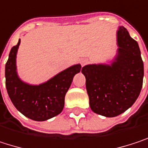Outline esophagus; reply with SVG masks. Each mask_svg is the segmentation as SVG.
Returning <instances> with one entry per match:
<instances>
[{"instance_id":"34e87169","label":"esophagus","mask_w":148,"mask_h":148,"mask_svg":"<svg viewBox=\"0 0 148 148\" xmlns=\"http://www.w3.org/2000/svg\"><path fill=\"white\" fill-rule=\"evenodd\" d=\"M87 62H88V60H87L86 59H83V60H81V65L83 66V65H85L87 64Z\"/></svg>"}]
</instances>
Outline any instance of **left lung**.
I'll return each mask as SVG.
<instances>
[{
  "label": "left lung",
  "instance_id": "1",
  "mask_svg": "<svg viewBox=\"0 0 148 148\" xmlns=\"http://www.w3.org/2000/svg\"><path fill=\"white\" fill-rule=\"evenodd\" d=\"M118 54L111 65L82 68L91 110L112 118L128 110L140 93L144 67L137 42L123 26L117 32Z\"/></svg>",
  "mask_w": 148,
  "mask_h": 148
}]
</instances>
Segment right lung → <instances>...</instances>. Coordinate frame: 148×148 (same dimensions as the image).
<instances>
[{"instance_id":"right-lung-1","label":"right lung","mask_w":148,"mask_h":148,"mask_svg":"<svg viewBox=\"0 0 148 148\" xmlns=\"http://www.w3.org/2000/svg\"><path fill=\"white\" fill-rule=\"evenodd\" d=\"M20 40L10 51L5 68L6 87L14 106L23 115L35 121H45L60 114L65 96L81 65H75L60 72L47 82L30 85L19 79L16 71V55Z\"/></svg>"}]
</instances>
